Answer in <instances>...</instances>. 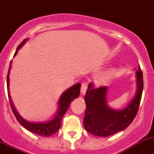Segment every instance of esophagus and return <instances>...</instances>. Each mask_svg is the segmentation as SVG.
<instances>
[{"instance_id": "34e87169", "label": "esophagus", "mask_w": 154, "mask_h": 154, "mask_svg": "<svg viewBox=\"0 0 154 154\" xmlns=\"http://www.w3.org/2000/svg\"><path fill=\"white\" fill-rule=\"evenodd\" d=\"M87 90V84L86 83H83L81 86V88H80V94L81 95H84L86 92Z\"/></svg>"}]
</instances>
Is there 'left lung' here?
<instances>
[{
  "label": "left lung",
  "mask_w": 154,
  "mask_h": 154,
  "mask_svg": "<svg viewBox=\"0 0 154 154\" xmlns=\"http://www.w3.org/2000/svg\"><path fill=\"white\" fill-rule=\"evenodd\" d=\"M136 90L127 106L116 109L107 103L108 87L94 88L89 83L84 96L86 109L83 119L84 128L97 136L107 137L125 130L134 119L143 91V75L140 68L136 71Z\"/></svg>",
  "instance_id": "8db88e82"
}]
</instances>
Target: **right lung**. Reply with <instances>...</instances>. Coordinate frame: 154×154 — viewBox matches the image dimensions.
I'll return each instance as SVG.
<instances>
[{
  "label": "right lung",
  "instance_id": "add662e5",
  "mask_svg": "<svg viewBox=\"0 0 154 154\" xmlns=\"http://www.w3.org/2000/svg\"><path fill=\"white\" fill-rule=\"evenodd\" d=\"M27 39H24L21 44L18 45L16 51H15L14 57L16 56L18 54V50L20 49L27 42ZM12 61L10 62V68H9L8 74H7V91H8V96L9 99H10V103L11 108H12V112H13L14 115H15V118L18 120V122L21 124L23 127L25 129H27L29 131L32 132L34 133L39 135L42 136H51V135L57 133L59 130H60V127H61L62 119H63V116L65 113L67 112L68 107L71 104V101L74 100L75 98H77L80 95V83H77L76 84L73 85L68 89H66L61 96L59 98L58 102H57V110L54 116H53L52 119H49V120L44 121V122H29V121L26 120L25 119L22 117L21 115L18 113L17 111L16 108H15V105H14L13 102H12V97L10 95V70L12 68Z\"/></svg>",
  "mask_w": 154,
  "mask_h": 154
}]
</instances>
